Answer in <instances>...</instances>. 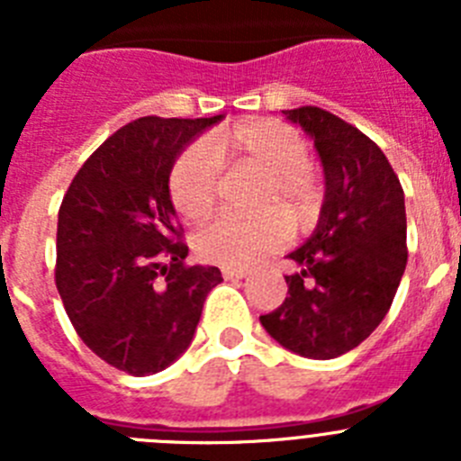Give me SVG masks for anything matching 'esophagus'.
I'll use <instances>...</instances> for the list:
<instances>
[{
  "label": "esophagus",
  "instance_id": "obj_1",
  "mask_svg": "<svg viewBox=\"0 0 461 461\" xmlns=\"http://www.w3.org/2000/svg\"><path fill=\"white\" fill-rule=\"evenodd\" d=\"M221 275H223V279H244V276L249 275V272L238 270V267H223Z\"/></svg>",
  "mask_w": 461,
  "mask_h": 461
}]
</instances>
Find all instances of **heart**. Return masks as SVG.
Instances as JSON below:
<instances>
[{
  "label": "heart",
  "mask_w": 461,
  "mask_h": 461,
  "mask_svg": "<svg viewBox=\"0 0 461 461\" xmlns=\"http://www.w3.org/2000/svg\"><path fill=\"white\" fill-rule=\"evenodd\" d=\"M304 138L276 120H247L217 133L207 145H191L170 173L175 210L189 221H203L214 210L219 194V164H251L267 175L258 210H279L295 226L313 219L319 189L309 170ZM288 240L279 214L258 219L221 217L195 238V251L221 267H251L281 249Z\"/></svg>",
  "instance_id": "b5f03b06"
}]
</instances>
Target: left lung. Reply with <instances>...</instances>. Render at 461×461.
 <instances>
[{"instance_id":"obj_1","label":"left lung","mask_w":461,"mask_h":461,"mask_svg":"<svg viewBox=\"0 0 461 461\" xmlns=\"http://www.w3.org/2000/svg\"><path fill=\"white\" fill-rule=\"evenodd\" d=\"M303 126L323 166L321 217L286 256L288 295L260 325L312 360L344 356L378 328L406 267L404 191L376 142L328 110H284Z\"/></svg>"}]
</instances>
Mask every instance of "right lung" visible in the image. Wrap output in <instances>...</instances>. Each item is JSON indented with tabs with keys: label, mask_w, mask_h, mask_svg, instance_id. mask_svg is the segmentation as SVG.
<instances>
[{
	"label": "right lung",
	"mask_w": 461,
	"mask_h": 461,
	"mask_svg": "<svg viewBox=\"0 0 461 461\" xmlns=\"http://www.w3.org/2000/svg\"><path fill=\"white\" fill-rule=\"evenodd\" d=\"M223 115L140 117L113 133L73 177L57 217L55 284L80 339L131 376L189 348L219 267L185 266L170 170Z\"/></svg>",
	"instance_id": "right-lung-1"
}]
</instances>
